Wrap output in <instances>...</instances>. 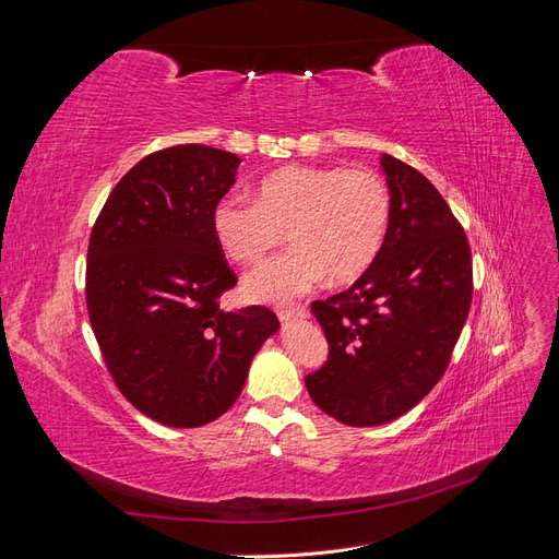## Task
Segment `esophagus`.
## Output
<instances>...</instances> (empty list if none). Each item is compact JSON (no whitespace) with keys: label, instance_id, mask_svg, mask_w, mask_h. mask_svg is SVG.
<instances>
[{"label":"esophagus","instance_id":"esophagus-1","mask_svg":"<svg viewBox=\"0 0 559 559\" xmlns=\"http://www.w3.org/2000/svg\"><path fill=\"white\" fill-rule=\"evenodd\" d=\"M282 324H289V321H296V319H308V310L306 308H294V310H280L277 312Z\"/></svg>","mask_w":559,"mask_h":559}]
</instances>
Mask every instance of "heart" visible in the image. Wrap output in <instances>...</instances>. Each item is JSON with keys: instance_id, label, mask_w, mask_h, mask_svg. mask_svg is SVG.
Returning a JSON list of instances; mask_svg holds the SVG:
<instances>
[{"instance_id": "heart-1", "label": "heart", "mask_w": 559, "mask_h": 559, "mask_svg": "<svg viewBox=\"0 0 559 559\" xmlns=\"http://www.w3.org/2000/svg\"><path fill=\"white\" fill-rule=\"evenodd\" d=\"M392 224L386 181L366 167L289 165L270 173L257 195H230L212 210V233L226 257L257 263L286 238L292 249L251 270L245 294L289 302L329 280L347 284L376 263Z\"/></svg>"}]
</instances>
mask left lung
<instances>
[{
	"label": "left lung",
	"instance_id": "obj_1",
	"mask_svg": "<svg viewBox=\"0 0 559 559\" xmlns=\"http://www.w3.org/2000/svg\"><path fill=\"white\" fill-rule=\"evenodd\" d=\"M392 224L376 263L347 292L312 302L329 359L312 401L349 427L386 425L443 378L473 296L471 247L436 186L382 154Z\"/></svg>",
	"mask_w": 559,
	"mask_h": 559
}]
</instances>
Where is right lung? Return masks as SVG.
Masks as SVG:
<instances>
[{
  "label": "right lung",
  "instance_id": "add662e5",
  "mask_svg": "<svg viewBox=\"0 0 559 559\" xmlns=\"http://www.w3.org/2000/svg\"><path fill=\"white\" fill-rule=\"evenodd\" d=\"M242 160L205 144L142 158L114 186L91 233L86 306L121 394L165 427L210 425L238 401L273 310H218L238 284L212 210Z\"/></svg>",
  "mask_w": 559,
  "mask_h": 559
}]
</instances>
